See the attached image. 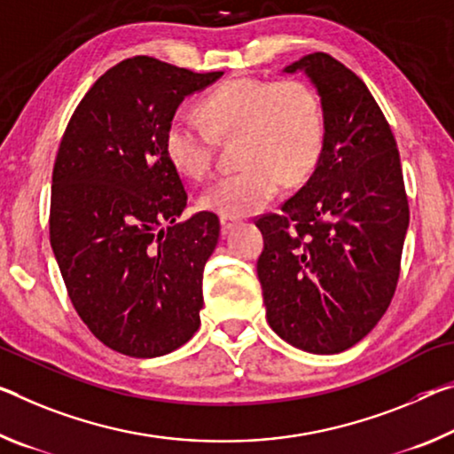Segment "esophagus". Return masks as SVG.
<instances>
[{
    "mask_svg": "<svg viewBox=\"0 0 454 454\" xmlns=\"http://www.w3.org/2000/svg\"><path fill=\"white\" fill-rule=\"evenodd\" d=\"M220 224H222V234H228L230 230H232L236 224H239V220H236V218H230V215H222V218H220Z\"/></svg>",
    "mask_w": 454,
    "mask_h": 454,
    "instance_id": "esophagus-1",
    "label": "esophagus"
}]
</instances>
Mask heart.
Masks as SVG:
<instances>
[{
  "label": "heart",
  "instance_id": "1",
  "mask_svg": "<svg viewBox=\"0 0 454 454\" xmlns=\"http://www.w3.org/2000/svg\"><path fill=\"white\" fill-rule=\"evenodd\" d=\"M200 114L177 111L165 129L169 161L185 176L212 168L215 137H239L234 174L215 179L201 193L206 210L230 218L269 206L283 185L311 176L325 147V109L311 84L297 78H232L200 100Z\"/></svg>",
  "mask_w": 454,
  "mask_h": 454
}]
</instances>
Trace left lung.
Instances as JSON below:
<instances>
[{
    "label": "left lung",
    "instance_id": "1",
    "mask_svg": "<svg viewBox=\"0 0 454 454\" xmlns=\"http://www.w3.org/2000/svg\"><path fill=\"white\" fill-rule=\"evenodd\" d=\"M303 70L325 109V147L313 176L280 214L256 226L266 319L309 354H340L382 319L400 277L410 210L390 125L356 72L325 52Z\"/></svg>",
    "mask_w": 454,
    "mask_h": 454
}]
</instances>
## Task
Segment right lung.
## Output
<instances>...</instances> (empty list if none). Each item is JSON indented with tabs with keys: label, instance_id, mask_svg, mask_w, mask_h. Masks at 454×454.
<instances>
[{
	"label": "right lung",
	"instance_id": "right-lung-1",
	"mask_svg": "<svg viewBox=\"0 0 454 454\" xmlns=\"http://www.w3.org/2000/svg\"><path fill=\"white\" fill-rule=\"evenodd\" d=\"M222 74L133 56L90 86L62 135L50 244L76 313L123 356H165L200 327L220 220L200 212L179 222L188 192L165 129L185 97Z\"/></svg>",
	"mask_w": 454,
	"mask_h": 454
}]
</instances>
